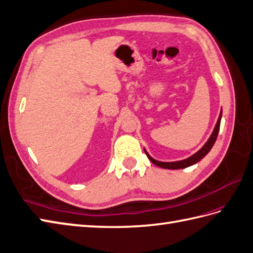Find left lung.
I'll return each mask as SVG.
<instances>
[{"instance_id": "1", "label": "left lung", "mask_w": 253, "mask_h": 253, "mask_svg": "<svg viewBox=\"0 0 253 253\" xmlns=\"http://www.w3.org/2000/svg\"><path fill=\"white\" fill-rule=\"evenodd\" d=\"M221 117H222V112H221V114L219 116V119L217 121V125H215V126H214V130H213V132L211 134V136L209 137V139L207 140V143L204 146H203L202 149H200L198 152L195 153V155L191 156L190 158H188L186 160H182V161H177V162H160V161H157V160H155V159H152L145 151L148 159H149L150 161L155 165L160 166V168H162V169H186V168H188V166H191V165H193L195 163H198L200 160H202L203 158H204L207 155L209 151H211V149L213 144H214L215 139H217L218 133H219V130H220Z\"/></svg>"}]
</instances>
